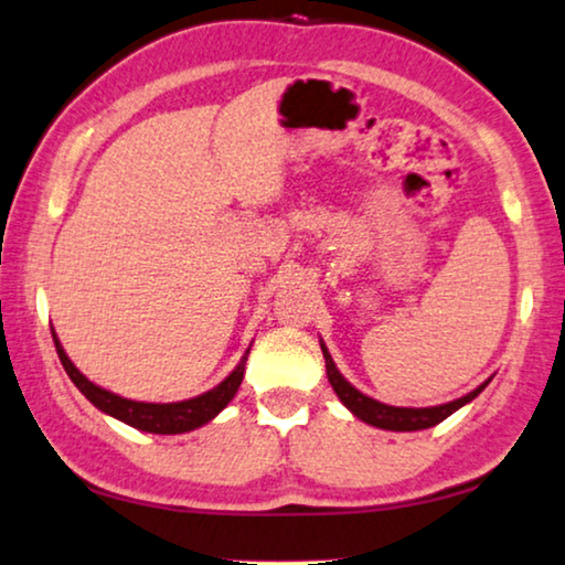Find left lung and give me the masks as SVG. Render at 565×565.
Segmentation results:
<instances>
[{
    "mask_svg": "<svg viewBox=\"0 0 565 565\" xmlns=\"http://www.w3.org/2000/svg\"><path fill=\"white\" fill-rule=\"evenodd\" d=\"M320 348L324 355V369H328V381L332 384V388H335L338 399L343 402L355 417L373 427H381V430H394V433L427 430V427H435L438 423H443L445 417H450L452 412L463 407V404L473 402L476 396H479L489 384V381H483V384L479 388H473L471 394L460 396V399H456V402L438 404V407H419V409L417 407H392V404H381L376 399H371V396L361 394L359 388L351 384V381L343 379V373L338 371V365H335V361H332V355L328 353L324 343H320Z\"/></svg>",
    "mask_w": 565,
    "mask_h": 565,
    "instance_id": "left-lung-1",
    "label": "left lung"
}]
</instances>
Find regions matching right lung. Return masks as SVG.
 I'll return each mask as SVG.
<instances>
[{"instance_id":"1","label":"right lung","mask_w":565,"mask_h":565,"mask_svg":"<svg viewBox=\"0 0 565 565\" xmlns=\"http://www.w3.org/2000/svg\"><path fill=\"white\" fill-rule=\"evenodd\" d=\"M53 343H55V351H58V359L63 363V369H66V373L71 376V381H74L78 392H82L86 399L94 404V407L102 409L109 417L120 419V423H125V425L135 427V430L156 433V435L189 433V430H196V427H202L210 423V419L217 417L220 412L227 407L230 399L237 394V388H241L245 361H248V353H250V348H248L241 359V363L233 369V373H230L225 381H220L217 386L210 388V392L194 396V399H184V402L153 404V402L125 399V396H117L113 392H107V388L97 386L94 381L86 379L74 363H71L66 351H63L61 340L55 338V332H53Z\"/></svg>"}]
</instances>
